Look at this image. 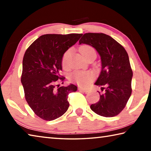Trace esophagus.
<instances>
[{
	"label": "esophagus",
	"mask_w": 151,
	"mask_h": 151,
	"mask_svg": "<svg viewBox=\"0 0 151 151\" xmlns=\"http://www.w3.org/2000/svg\"><path fill=\"white\" fill-rule=\"evenodd\" d=\"M79 91H83V93H88V89H86V88H78Z\"/></svg>",
	"instance_id": "obj_1"
}]
</instances>
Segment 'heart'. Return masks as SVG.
Instances as JSON below:
<instances>
[{"label": "heart", "mask_w": 151, "mask_h": 151, "mask_svg": "<svg viewBox=\"0 0 151 151\" xmlns=\"http://www.w3.org/2000/svg\"><path fill=\"white\" fill-rule=\"evenodd\" d=\"M82 55L85 58H87L89 55L92 54H96L95 50L90 45H82L79 48ZM70 55V50H66L64 53L62 59H61V64L64 68L68 69L69 68V58ZM70 78L73 81L78 84L81 86H86L94 78V74L91 71H81L77 70L75 71L70 75Z\"/></svg>", "instance_id": "heart-1"}]
</instances>
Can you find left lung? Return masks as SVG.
Segmentation results:
<instances>
[{
    "mask_svg": "<svg viewBox=\"0 0 151 151\" xmlns=\"http://www.w3.org/2000/svg\"><path fill=\"white\" fill-rule=\"evenodd\" d=\"M80 44L93 47L101 57L102 69L95 83L103 93L96 103L91 105L96 114L105 117L115 116L127 105L132 93V70L124 48L104 33L84 34Z\"/></svg>",
    "mask_w": 151,
    "mask_h": 151,
    "instance_id": "1",
    "label": "left lung"
}]
</instances>
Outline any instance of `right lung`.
I'll return each mask as SVG.
<instances>
[{
  "label": "right lung",
  "instance_id": "obj_1",
  "mask_svg": "<svg viewBox=\"0 0 151 151\" xmlns=\"http://www.w3.org/2000/svg\"><path fill=\"white\" fill-rule=\"evenodd\" d=\"M82 35H42L24 53L21 83L25 99L36 115L45 121H53L65 114L69 106L68 94L77 91L76 86L72 84L59 86L55 83L65 78L59 75L63 54Z\"/></svg>",
  "mask_w": 151,
  "mask_h": 151
}]
</instances>
